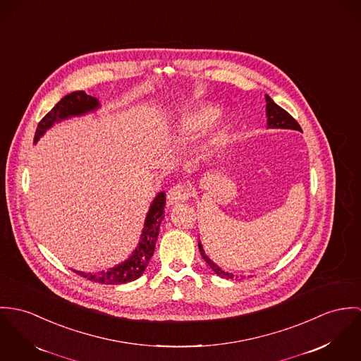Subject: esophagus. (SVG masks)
I'll return each instance as SVG.
<instances>
[{
    "mask_svg": "<svg viewBox=\"0 0 361 361\" xmlns=\"http://www.w3.org/2000/svg\"><path fill=\"white\" fill-rule=\"evenodd\" d=\"M190 197H191V190L188 187H185V185L177 184V185H174L173 188L169 190V192H167V203L174 206V204H178L181 202L188 200Z\"/></svg>",
    "mask_w": 361,
    "mask_h": 361,
    "instance_id": "esophagus-1",
    "label": "esophagus"
}]
</instances>
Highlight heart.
Listing matches in <instances>:
<instances>
[{
  "mask_svg": "<svg viewBox=\"0 0 361 361\" xmlns=\"http://www.w3.org/2000/svg\"><path fill=\"white\" fill-rule=\"evenodd\" d=\"M226 121V115L219 112L217 108L212 105H202L181 114L176 121V130L181 135H197L209 127L207 142L203 147V154H209L216 147Z\"/></svg>",
  "mask_w": 361,
  "mask_h": 361,
  "instance_id": "heart-1",
  "label": "heart"
}]
</instances>
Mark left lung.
Here are the masks:
<instances>
[{"mask_svg": "<svg viewBox=\"0 0 361 361\" xmlns=\"http://www.w3.org/2000/svg\"><path fill=\"white\" fill-rule=\"evenodd\" d=\"M266 116H267V128H288V130H298L302 131L298 121H295L288 112H285L282 108H280L269 95H266ZM198 246H200V255L203 260L207 263V266L212 269L214 274H217L221 279H234V274L224 271L220 266H217L204 252L202 242L198 240Z\"/></svg>", "mask_w": 361, "mask_h": 361, "instance_id": "8db88e82", "label": "left lung"}]
</instances>
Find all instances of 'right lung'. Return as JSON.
<instances>
[{
	"instance_id": "right-lung-1",
	"label": "right lung",
	"mask_w": 361,
	"mask_h": 361,
	"mask_svg": "<svg viewBox=\"0 0 361 361\" xmlns=\"http://www.w3.org/2000/svg\"><path fill=\"white\" fill-rule=\"evenodd\" d=\"M99 108H101L99 99L95 97L87 95L84 91H75L65 95L51 109V112L47 114L42 118V121L39 123L35 134V144L55 123L66 121L71 118L84 116L87 114L98 111ZM164 206H166V194L161 191L151 202L138 245L124 262L108 270H102L98 273H84L78 270H73V271L87 280L99 282V283H108V285L127 283L130 281L140 279L144 274L155 252V245L159 235V227H161V220L164 219Z\"/></svg>"
}]
</instances>
